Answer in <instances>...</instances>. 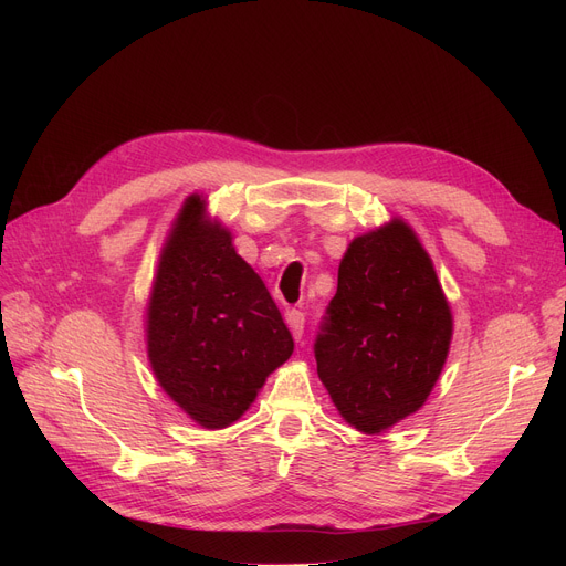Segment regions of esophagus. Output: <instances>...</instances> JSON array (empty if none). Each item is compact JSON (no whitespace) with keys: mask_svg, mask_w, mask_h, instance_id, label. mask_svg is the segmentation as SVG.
<instances>
[{"mask_svg":"<svg viewBox=\"0 0 566 566\" xmlns=\"http://www.w3.org/2000/svg\"><path fill=\"white\" fill-rule=\"evenodd\" d=\"M284 321L289 325L293 339L301 342L303 339V328H305V314L301 310H286L284 312Z\"/></svg>","mask_w":566,"mask_h":566,"instance_id":"esophagus-1","label":"esophagus"}]
</instances>
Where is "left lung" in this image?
Segmentation results:
<instances>
[{
  "instance_id": "left-lung-1",
  "label": "left lung",
  "mask_w": 566,
  "mask_h": 566,
  "mask_svg": "<svg viewBox=\"0 0 566 566\" xmlns=\"http://www.w3.org/2000/svg\"><path fill=\"white\" fill-rule=\"evenodd\" d=\"M328 314L316 371L344 422L378 436L418 412L448 363L454 316L406 220L353 238Z\"/></svg>"
}]
</instances>
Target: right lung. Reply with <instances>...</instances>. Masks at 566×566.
<instances>
[{
    "mask_svg": "<svg viewBox=\"0 0 566 566\" xmlns=\"http://www.w3.org/2000/svg\"><path fill=\"white\" fill-rule=\"evenodd\" d=\"M144 333L163 392L208 431L241 420L293 353L263 280L199 192L184 201L163 243Z\"/></svg>",
    "mask_w": 566,
    "mask_h": 566,
    "instance_id": "right-lung-1",
    "label": "right lung"
}]
</instances>
